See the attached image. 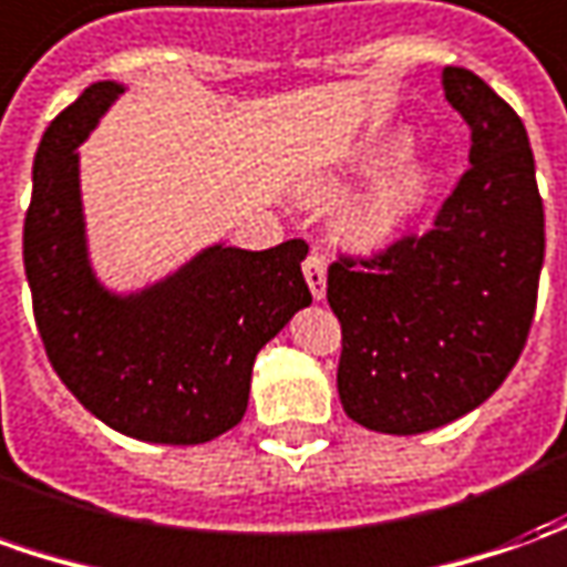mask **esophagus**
I'll return each mask as SVG.
<instances>
[{
    "label": "esophagus",
    "instance_id": "34e87169",
    "mask_svg": "<svg viewBox=\"0 0 567 567\" xmlns=\"http://www.w3.org/2000/svg\"><path fill=\"white\" fill-rule=\"evenodd\" d=\"M303 279L310 285V291H313L316 300L326 298V260H322L319 254H310V257L303 260Z\"/></svg>",
    "mask_w": 567,
    "mask_h": 567
}]
</instances>
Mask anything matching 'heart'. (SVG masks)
Returning <instances> with one entry per match:
<instances>
[{"label":"heart","mask_w":567,"mask_h":567,"mask_svg":"<svg viewBox=\"0 0 567 567\" xmlns=\"http://www.w3.org/2000/svg\"><path fill=\"white\" fill-rule=\"evenodd\" d=\"M410 148L406 133L365 142L360 148L334 161L329 171L316 173L303 183V198L313 204H334L348 198L353 188L388 171L400 154ZM431 186H434V167L431 164H406L360 202L348 207L341 217V235L360 251H381L394 245L396 238L410 233L419 214L429 204Z\"/></svg>","instance_id":"obj_1"}]
</instances>
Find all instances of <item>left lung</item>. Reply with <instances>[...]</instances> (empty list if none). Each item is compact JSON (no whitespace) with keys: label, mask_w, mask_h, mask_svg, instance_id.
Here are the masks:
<instances>
[{"label":"left lung","mask_w":567,"mask_h":567,"mask_svg":"<svg viewBox=\"0 0 567 567\" xmlns=\"http://www.w3.org/2000/svg\"><path fill=\"white\" fill-rule=\"evenodd\" d=\"M444 95L472 130V167L434 226L329 267L341 406L381 434L481 406L518 363L537 307L546 235L525 123L465 68H444Z\"/></svg>","instance_id":"8db88e82"}]
</instances>
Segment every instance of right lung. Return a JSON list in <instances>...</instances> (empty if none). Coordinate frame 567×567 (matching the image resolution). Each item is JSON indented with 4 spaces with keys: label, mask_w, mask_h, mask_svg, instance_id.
<instances>
[{
    "label": "right lung",
    "mask_w": 567,
    "mask_h": 567,
    "mask_svg": "<svg viewBox=\"0 0 567 567\" xmlns=\"http://www.w3.org/2000/svg\"><path fill=\"white\" fill-rule=\"evenodd\" d=\"M123 95L102 80L42 133L24 219L33 316L58 379L107 429L148 444H207L241 422L260 348L310 307L307 241L210 245L133 295L99 282L80 202V142Z\"/></svg>",
    "instance_id": "add662e5"
}]
</instances>
